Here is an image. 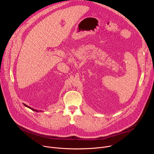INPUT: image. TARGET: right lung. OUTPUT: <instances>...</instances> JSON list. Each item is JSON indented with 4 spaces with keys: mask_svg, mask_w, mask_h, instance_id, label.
<instances>
[{
    "mask_svg": "<svg viewBox=\"0 0 154 154\" xmlns=\"http://www.w3.org/2000/svg\"><path fill=\"white\" fill-rule=\"evenodd\" d=\"M24 106H27V108H30V109H32V110H33V111H35V112H39V111L38 110H37V109H33V108H31L30 106H28V105H26V104H24ZM39 112H41V111H39Z\"/></svg>",
    "mask_w": 154,
    "mask_h": 154,
    "instance_id": "1",
    "label": "right lung"
}]
</instances>
